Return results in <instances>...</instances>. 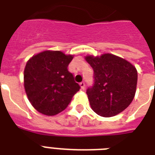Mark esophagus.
<instances>
[{"instance_id": "34e87169", "label": "esophagus", "mask_w": 155, "mask_h": 155, "mask_svg": "<svg viewBox=\"0 0 155 155\" xmlns=\"http://www.w3.org/2000/svg\"><path fill=\"white\" fill-rule=\"evenodd\" d=\"M80 87H81V89L84 90V88H85V84H84V82H81V83H80Z\"/></svg>"}]
</instances>
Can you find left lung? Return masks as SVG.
<instances>
[{
	"instance_id": "obj_1",
	"label": "left lung",
	"mask_w": 155,
	"mask_h": 155,
	"mask_svg": "<svg viewBox=\"0 0 155 155\" xmlns=\"http://www.w3.org/2000/svg\"><path fill=\"white\" fill-rule=\"evenodd\" d=\"M94 71V84L87 89L91 108L98 115L110 117L124 111L134 98L137 71L134 65L113 54L87 55Z\"/></svg>"
}]
</instances>
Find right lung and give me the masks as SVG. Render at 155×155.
Wrapping results in <instances>:
<instances>
[{
    "mask_svg": "<svg viewBox=\"0 0 155 155\" xmlns=\"http://www.w3.org/2000/svg\"><path fill=\"white\" fill-rule=\"evenodd\" d=\"M73 55L45 51L29 59L24 70L28 100L39 113L54 116L65 109L80 90L68 67Z\"/></svg>",
    "mask_w": 155,
    "mask_h": 155,
    "instance_id": "1",
    "label": "right lung"
}]
</instances>
